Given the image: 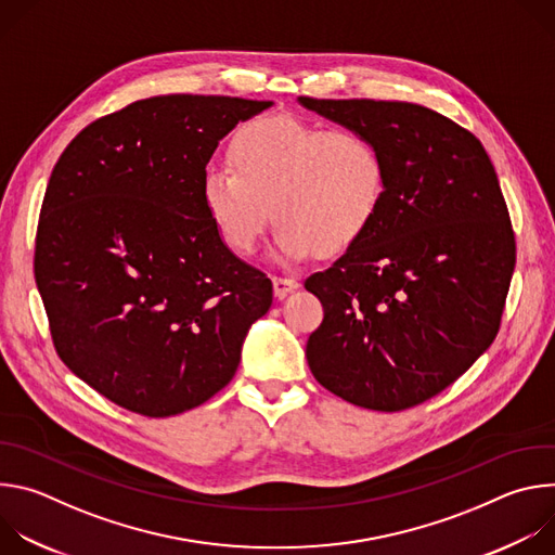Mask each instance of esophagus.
Here are the masks:
<instances>
[{
	"instance_id": "esophagus-1",
	"label": "esophagus",
	"mask_w": 555,
	"mask_h": 555,
	"mask_svg": "<svg viewBox=\"0 0 555 555\" xmlns=\"http://www.w3.org/2000/svg\"><path fill=\"white\" fill-rule=\"evenodd\" d=\"M272 285H274V296H276L279 300L285 298L289 292H294V289L300 287L298 281L287 279V276H274V279H272Z\"/></svg>"
}]
</instances>
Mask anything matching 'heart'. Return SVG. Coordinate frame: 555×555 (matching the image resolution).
I'll return each mask as SVG.
<instances>
[{
	"mask_svg": "<svg viewBox=\"0 0 555 555\" xmlns=\"http://www.w3.org/2000/svg\"><path fill=\"white\" fill-rule=\"evenodd\" d=\"M225 155L228 167L202 176L199 197L232 253L250 255L272 215L281 261L338 257L379 215L386 160L360 129L268 114L236 129Z\"/></svg>",
	"mask_w": 555,
	"mask_h": 555,
	"instance_id": "b5f03b06",
	"label": "heart"
}]
</instances>
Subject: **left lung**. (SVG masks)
Instances as JSON below:
<instances>
[{"label":"left lung","instance_id":"1","mask_svg":"<svg viewBox=\"0 0 555 555\" xmlns=\"http://www.w3.org/2000/svg\"><path fill=\"white\" fill-rule=\"evenodd\" d=\"M298 101L369 133L386 160L369 232L305 281L325 311L307 340V364L345 402L413 409L499 334L516 242L494 165L477 135L415 103Z\"/></svg>","mask_w":555,"mask_h":555}]
</instances>
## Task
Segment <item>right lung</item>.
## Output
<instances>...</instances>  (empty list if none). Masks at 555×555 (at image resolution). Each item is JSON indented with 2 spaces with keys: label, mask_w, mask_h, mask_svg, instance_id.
Segmentation results:
<instances>
[{
  "label": "right lung",
  "mask_w": 555,
  "mask_h": 555,
  "mask_svg": "<svg viewBox=\"0 0 555 555\" xmlns=\"http://www.w3.org/2000/svg\"><path fill=\"white\" fill-rule=\"evenodd\" d=\"M272 101L169 94L88 125L41 204L35 281L65 366L114 404L171 417L234 375L272 281L219 240L199 197L219 140Z\"/></svg>",
  "instance_id": "obj_1"
}]
</instances>
